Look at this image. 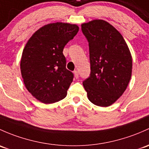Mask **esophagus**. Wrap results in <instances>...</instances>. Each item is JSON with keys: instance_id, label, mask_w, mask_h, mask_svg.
Here are the masks:
<instances>
[{"instance_id": "obj_1", "label": "esophagus", "mask_w": 149, "mask_h": 149, "mask_svg": "<svg viewBox=\"0 0 149 149\" xmlns=\"http://www.w3.org/2000/svg\"><path fill=\"white\" fill-rule=\"evenodd\" d=\"M73 73H74L75 78H76V79H78V78H79V71H78V70H74Z\"/></svg>"}]
</instances>
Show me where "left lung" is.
Wrapping results in <instances>:
<instances>
[{
	"label": "left lung",
	"instance_id": "1",
	"mask_svg": "<svg viewBox=\"0 0 149 149\" xmlns=\"http://www.w3.org/2000/svg\"><path fill=\"white\" fill-rule=\"evenodd\" d=\"M89 46L91 74L83 82L88 98L102 107L111 106L124 93L131 77L132 58L121 34L103 20L83 23Z\"/></svg>",
	"mask_w": 149,
	"mask_h": 149
}]
</instances>
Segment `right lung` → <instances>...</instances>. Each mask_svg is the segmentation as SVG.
Here are the masks:
<instances>
[{
    "instance_id": "obj_1",
    "label": "right lung",
    "mask_w": 149,
    "mask_h": 149,
    "mask_svg": "<svg viewBox=\"0 0 149 149\" xmlns=\"http://www.w3.org/2000/svg\"><path fill=\"white\" fill-rule=\"evenodd\" d=\"M79 30L76 24L50 23L36 31L26 43L21 75L27 90L40 102L53 103L66 96L73 73L65 68L63 51Z\"/></svg>"
}]
</instances>
